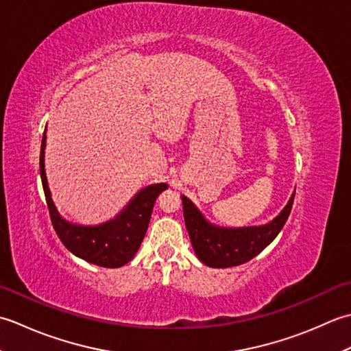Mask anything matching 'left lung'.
<instances>
[{
  "label": "left lung",
  "mask_w": 351,
  "mask_h": 351,
  "mask_svg": "<svg viewBox=\"0 0 351 351\" xmlns=\"http://www.w3.org/2000/svg\"><path fill=\"white\" fill-rule=\"evenodd\" d=\"M295 191L278 215L263 226L219 227L209 223L188 197L182 195L184 224L197 257L212 268L238 267L253 259L280 233L288 219Z\"/></svg>",
  "instance_id": "obj_1"
}]
</instances>
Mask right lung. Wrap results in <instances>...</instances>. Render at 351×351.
<instances>
[{"label":"right lung","instance_id":"right-lung-1","mask_svg":"<svg viewBox=\"0 0 351 351\" xmlns=\"http://www.w3.org/2000/svg\"><path fill=\"white\" fill-rule=\"evenodd\" d=\"M45 141L44 132L40 145V178L44 186L49 217L62 244L80 259L104 268H119L130 262L141 247L148 228L149 218L162 191L168 189L167 183L149 184L141 189L130 203L118 215L98 226H82L69 223L63 218L51 198L45 174Z\"/></svg>","mask_w":351,"mask_h":351}]
</instances>
